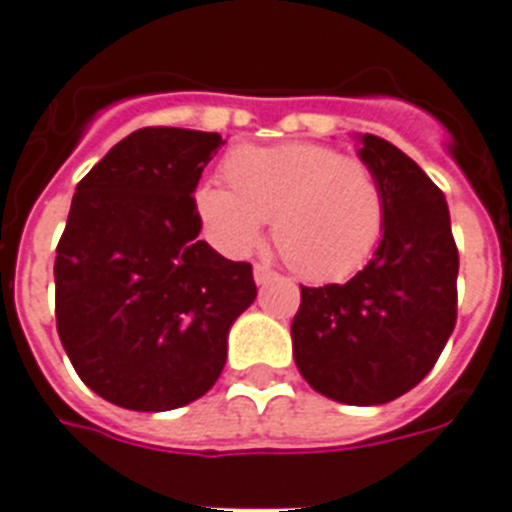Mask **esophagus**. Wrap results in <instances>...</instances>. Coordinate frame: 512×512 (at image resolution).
Listing matches in <instances>:
<instances>
[{
	"label": "esophagus",
	"instance_id": "esophagus-1",
	"mask_svg": "<svg viewBox=\"0 0 512 512\" xmlns=\"http://www.w3.org/2000/svg\"><path fill=\"white\" fill-rule=\"evenodd\" d=\"M274 277H277V274H274L269 266L264 264L253 266V280H256V285H266V282H272Z\"/></svg>",
	"mask_w": 512,
	"mask_h": 512
}]
</instances>
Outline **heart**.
I'll list each match as a JSON object with an SVG mask.
<instances>
[{"label": "heart", "instance_id": "b5f03b06", "mask_svg": "<svg viewBox=\"0 0 512 512\" xmlns=\"http://www.w3.org/2000/svg\"><path fill=\"white\" fill-rule=\"evenodd\" d=\"M222 170L230 188L198 185L193 206L225 256H248L269 219L274 246L303 280H342L377 248L384 193L361 159L322 143L240 146Z\"/></svg>", "mask_w": 512, "mask_h": 512}]
</instances>
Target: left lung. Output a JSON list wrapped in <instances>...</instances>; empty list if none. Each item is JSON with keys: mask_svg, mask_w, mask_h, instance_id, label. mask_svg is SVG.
Here are the masks:
<instances>
[{"mask_svg": "<svg viewBox=\"0 0 512 512\" xmlns=\"http://www.w3.org/2000/svg\"><path fill=\"white\" fill-rule=\"evenodd\" d=\"M384 193L382 240L345 285L301 287L293 356L319 395L382 405L432 371L458 316V248L445 193L411 156L356 133Z\"/></svg>", "mask_w": 512, "mask_h": 512, "instance_id": "1", "label": "left lung"}]
</instances>
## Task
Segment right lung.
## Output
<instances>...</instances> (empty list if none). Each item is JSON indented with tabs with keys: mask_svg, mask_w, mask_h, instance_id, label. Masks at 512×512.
I'll return each mask as SVG.
<instances>
[{
	"mask_svg": "<svg viewBox=\"0 0 512 512\" xmlns=\"http://www.w3.org/2000/svg\"><path fill=\"white\" fill-rule=\"evenodd\" d=\"M222 146L204 130H135L75 188L54 261L57 332L78 377L128 411L206 395L256 301L251 264L198 240L193 193Z\"/></svg>",
	"mask_w": 512,
	"mask_h": 512,
	"instance_id": "obj_1",
	"label": "right lung"
}]
</instances>
